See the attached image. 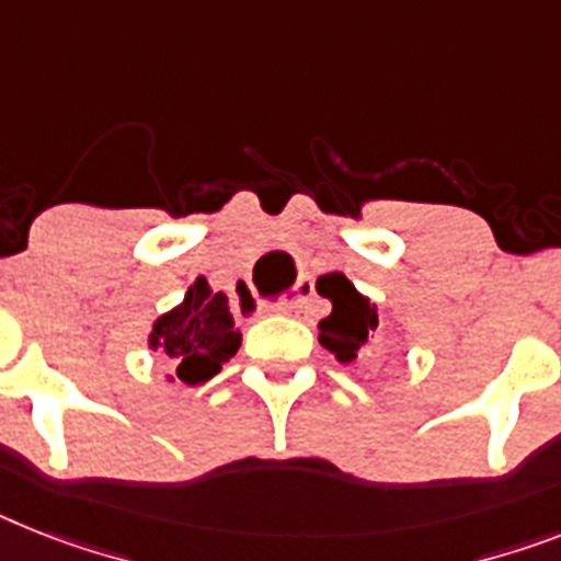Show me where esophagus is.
<instances>
[{
	"label": "esophagus",
	"instance_id": "34e87169",
	"mask_svg": "<svg viewBox=\"0 0 561 561\" xmlns=\"http://www.w3.org/2000/svg\"><path fill=\"white\" fill-rule=\"evenodd\" d=\"M309 298H312V280L300 277V280H295V284L289 286L284 300H277L275 309L277 312H298V309H304V304H307Z\"/></svg>",
	"mask_w": 561,
	"mask_h": 561
}]
</instances>
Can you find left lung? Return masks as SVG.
Segmentation results:
<instances>
[{
    "label": "left lung",
    "instance_id": "obj_1",
    "mask_svg": "<svg viewBox=\"0 0 561 561\" xmlns=\"http://www.w3.org/2000/svg\"><path fill=\"white\" fill-rule=\"evenodd\" d=\"M314 289L332 304V312L321 321L318 341L341 364H353L364 353V346H369L373 332L378 330V304H373L364 291L355 289V284L344 272L321 275Z\"/></svg>",
    "mask_w": 561,
    "mask_h": 561
}]
</instances>
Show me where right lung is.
Segmentation results:
<instances>
[{
    "label": "right lung",
    "mask_w": 561,
    "mask_h": 561,
    "mask_svg": "<svg viewBox=\"0 0 561 561\" xmlns=\"http://www.w3.org/2000/svg\"><path fill=\"white\" fill-rule=\"evenodd\" d=\"M238 346L240 330H234L229 298L224 291H211L206 277H197L178 307L160 314L148 332V350L169 358L174 367V375H165L169 383L194 387L208 381L238 353Z\"/></svg>",
    "instance_id": "1"
}]
</instances>
